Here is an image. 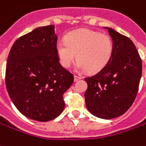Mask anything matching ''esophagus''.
<instances>
[{
	"label": "esophagus",
	"instance_id": "34e87169",
	"mask_svg": "<svg viewBox=\"0 0 146 146\" xmlns=\"http://www.w3.org/2000/svg\"><path fill=\"white\" fill-rule=\"evenodd\" d=\"M81 77L80 76H78V75H74V81H79V80H81Z\"/></svg>",
	"mask_w": 146,
	"mask_h": 146
}]
</instances>
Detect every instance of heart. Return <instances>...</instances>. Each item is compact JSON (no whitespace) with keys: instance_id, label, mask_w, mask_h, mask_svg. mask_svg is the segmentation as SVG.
<instances>
[{"instance_id":"heart-1","label":"heart","mask_w":146,"mask_h":146,"mask_svg":"<svg viewBox=\"0 0 146 146\" xmlns=\"http://www.w3.org/2000/svg\"><path fill=\"white\" fill-rule=\"evenodd\" d=\"M56 50L63 67H71L77 58L79 72L90 70L97 73L111 60L114 44L109 35L90 29H79L69 33L65 40H58Z\"/></svg>"}]
</instances>
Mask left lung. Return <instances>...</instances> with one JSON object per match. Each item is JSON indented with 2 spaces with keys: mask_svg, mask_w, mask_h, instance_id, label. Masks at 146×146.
I'll return each instance as SVG.
<instances>
[{
  "mask_svg": "<svg viewBox=\"0 0 146 146\" xmlns=\"http://www.w3.org/2000/svg\"><path fill=\"white\" fill-rule=\"evenodd\" d=\"M114 44L109 64L85 78L88 110L94 116L112 119L124 114L135 100L142 72V62L135 44L126 36L107 28Z\"/></svg>",
  "mask_w": 146,
  "mask_h": 146,
  "instance_id": "1",
  "label": "left lung"
}]
</instances>
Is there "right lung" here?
<instances>
[{
	"label": "right lung",
	"mask_w": 146,
	"mask_h": 146,
	"mask_svg": "<svg viewBox=\"0 0 146 146\" xmlns=\"http://www.w3.org/2000/svg\"><path fill=\"white\" fill-rule=\"evenodd\" d=\"M56 41L54 25L37 28L15 41L7 60L5 85L12 102L22 114L38 121L62 113L63 94L74 79L59 62Z\"/></svg>",
	"instance_id": "1"
}]
</instances>
